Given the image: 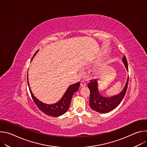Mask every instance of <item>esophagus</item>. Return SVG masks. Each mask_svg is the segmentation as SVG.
I'll return each instance as SVG.
<instances>
[{"mask_svg": "<svg viewBox=\"0 0 147 147\" xmlns=\"http://www.w3.org/2000/svg\"><path fill=\"white\" fill-rule=\"evenodd\" d=\"M87 86V84L85 81H81V87H86Z\"/></svg>", "mask_w": 147, "mask_h": 147, "instance_id": "34e87169", "label": "esophagus"}]
</instances>
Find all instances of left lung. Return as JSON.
Instances as JSON below:
<instances>
[{
	"instance_id": "left-lung-1",
	"label": "left lung",
	"mask_w": 147,
	"mask_h": 147,
	"mask_svg": "<svg viewBox=\"0 0 147 147\" xmlns=\"http://www.w3.org/2000/svg\"><path fill=\"white\" fill-rule=\"evenodd\" d=\"M123 61L128 71V63L125 56L124 55ZM129 84V77L123 91L114 96L107 98L101 96L98 90V82L96 79L91 80L88 83V88L90 91V106L91 109L99 113H107L116 108L123 100Z\"/></svg>"
}]
</instances>
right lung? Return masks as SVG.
<instances>
[{
    "label": "right lung",
    "instance_id": "right-lung-1",
    "mask_svg": "<svg viewBox=\"0 0 147 147\" xmlns=\"http://www.w3.org/2000/svg\"><path fill=\"white\" fill-rule=\"evenodd\" d=\"M37 52L38 51L35 53V54L34 55V56L35 55ZM27 80H28V75H27ZM27 82H28V85L29 87V90H30L31 96L32 98V99L34 100V102L37 106V107L39 109L40 111H41L46 115L50 116H53V117L60 116L62 115L65 114L68 111L73 95L74 94V92L78 90V88L80 84V82H78L76 84H74L70 86L67 88L66 92L64 94V95L63 96L62 98L60 100H59L58 102L52 105H48L39 101L38 99H36L34 96V95H33L31 90V88H30L28 81H27Z\"/></svg>",
    "mask_w": 147,
    "mask_h": 147
}]
</instances>
